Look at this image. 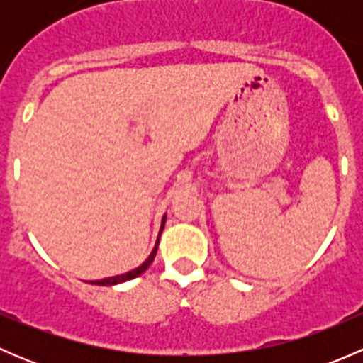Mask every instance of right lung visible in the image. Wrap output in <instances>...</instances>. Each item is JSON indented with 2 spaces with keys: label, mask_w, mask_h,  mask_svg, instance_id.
<instances>
[{
  "label": "right lung",
  "mask_w": 363,
  "mask_h": 363,
  "mask_svg": "<svg viewBox=\"0 0 363 363\" xmlns=\"http://www.w3.org/2000/svg\"><path fill=\"white\" fill-rule=\"evenodd\" d=\"M163 226H164V218H163V225H161V230H163ZM158 240H160V237H158ZM156 251H158V242H156L155 250H152L151 255H149V258L145 259L140 267H137L135 270H130V272H126V274H121V276L107 277V279H101V281H91V284H98V286H112V284H119V283H124V281L133 279V277H138L142 272H145V270L149 269V265H151L152 259H155Z\"/></svg>",
  "instance_id": "right-lung-1"
}]
</instances>
